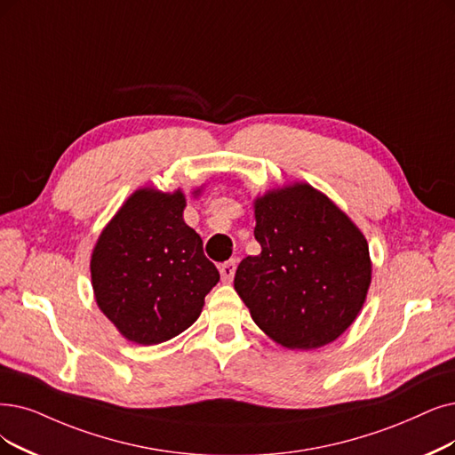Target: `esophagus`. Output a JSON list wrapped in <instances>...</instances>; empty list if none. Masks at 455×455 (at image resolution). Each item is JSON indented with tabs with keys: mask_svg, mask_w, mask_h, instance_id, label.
<instances>
[{
	"mask_svg": "<svg viewBox=\"0 0 455 455\" xmlns=\"http://www.w3.org/2000/svg\"><path fill=\"white\" fill-rule=\"evenodd\" d=\"M235 267H237V263H235V259H229L226 263L220 265V275H222V282L229 283L235 276Z\"/></svg>",
	"mask_w": 455,
	"mask_h": 455,
	"instance_id": "esophagus-1",
	"label": "esophagus"
}]
</instances>
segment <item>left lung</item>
I'll return each instance as SVG.
<instances>
[{
  "label": "left lung",
  "mask_w": 455,
  "mask_h": 455,
  "mask_svg": "<svg viewBox=\"0 0 455 455\" xmlns=\"http://www.w3.org/2000/svg\"><path fill=\"white\" fill-rule=\"evenodd\" d=\"M259 256L235 272V291L259 329L287 349H317L349 329L371 283L368 241L306 183L253 202Z\"/></svg>",
  "instance_id": "obj_1"
}]
</instances>
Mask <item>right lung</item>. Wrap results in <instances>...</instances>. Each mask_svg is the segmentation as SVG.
Masks as SVG:
<instances>
[{
    "mask_svg": "<svg viewBox=\"0 0 455 455\" xmlns=\"http://www.w3.org/2000/svg\"><path fill=\"white\" fill-rule=\"evenodd\" d=\"M185 207L180 190L140 188L93 248L95 300L129 341L156 345L187 331L220 280L202 237L183 220Z\"/></svg>",
    "mask_w": 455,
    "mask_h": 455,
    "instance_id": "1",
    "label": "right lung"
}]
</instances>
